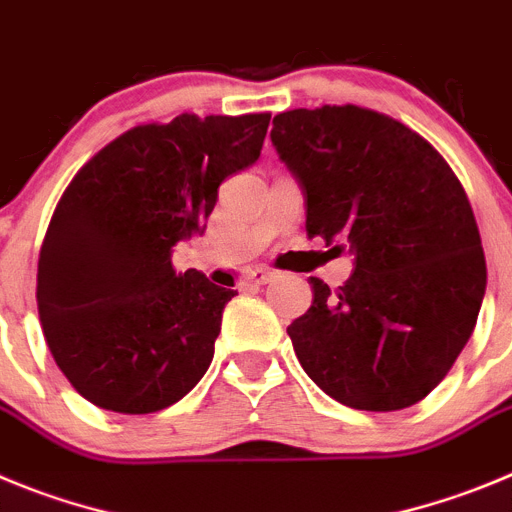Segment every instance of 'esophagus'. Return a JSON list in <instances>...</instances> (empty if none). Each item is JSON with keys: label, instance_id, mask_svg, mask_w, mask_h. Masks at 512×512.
<instances>
[{"label": "esophagus", "instance_id": "esophagus-1", "mask_svg": "<svg viewBox=\"0 0 512 512\" xmlns=\"http://www.w3.org/2000/svg\"><path fill=\"white\" fill-rule=\"evenodd\" d=\"M273 278H275V270H270V267H265V265L252 267V270H247V275H245L247 283H255V285H265V283H270Z\"/></svg>", "mask_w": 512, "mask_h": 512}]
</instances>
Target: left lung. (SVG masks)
<instances>
[{
	"label": "left lung",
	"mask_w": 512,
	"mask_h": 512,
	"mask_svg": "<svg viewBox=\"0 0 512 512\" xmlns=\"http://www.w3.org/2000/svg\"><path fill=\"white\" fill-rule=\"evenodd\" d=\"M270 140L303 191L308 237L354 257L339 290L308 280L311 308L288 326L298 362L357 411L416 405L457 362L485 298L462 183L421 135L354 104L278 114Z\"/></svg>",
	"instance_id": "1"
}]
</instances>
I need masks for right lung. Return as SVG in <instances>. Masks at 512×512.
<instances>
[{
  "label": "right lung",
  "mask_w": 512,
  "mask_h": 512,
  "mask_svg": "<svg viewBox=\"0 0 512 512\" xmlns=\"http://www.w3.org/2000/svg\"><path fill=\"white\" fill-rule=\"evenodd\" d=\"M270 114L132 127L78 170L45 232L38 313L55 365L89 403L155 413L209 370L237 290L176 273L224 178L260 158Z\"/></svg>",
  "instance_id": "add662e5"
}]
</instances>
